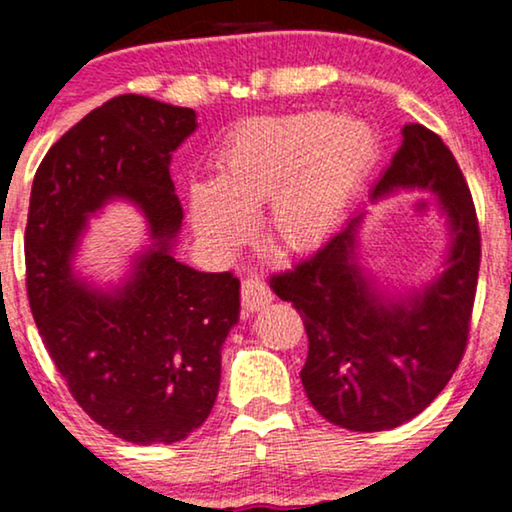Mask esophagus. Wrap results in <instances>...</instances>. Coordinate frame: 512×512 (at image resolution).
Listing matches in <instances>:
<instances>
[{
    "instance_id": "obj_1",
    "label": "esophagus",
    "mask_w": 512,
    "mask_h": 512,
    "mask_svg": "<svg viewBox=\"0 0 512 512\" xmlns=\"http://www.w3.org/2000/svg\"><path fill=\"white\" fill-rule=\"evenodd\" d=\"M272 303V291L263 279L251 277L242 282V305L247 312H261Z\"/></svg>"
}]
</instances>
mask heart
Masks as SVG:
<instances>
[{
	"instance_id": "b5f03b06",
	"label": "heart",
	"mask_w": 512,
	"mask_h": 512,
	"mask_svg": "<svg viewBox=\"0 0 512 512\" xmlns=\"http://www.w3.org/2000/svg\"><path fill=\"white\" fill-rule=\"evenodd\" d=\"M380 153L377 132L359 118L328 111L263 118L242 125L221 153L219 181H193L191 221L216 254L247 240L251 214L270 202L265 242L305 254L328 240Z\"/></svg>"
}]
</instances>
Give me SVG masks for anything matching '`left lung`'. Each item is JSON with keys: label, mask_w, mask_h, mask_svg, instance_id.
I'll return each mask as SVG.
<instances>
[{"label": "left lung", "mask_w": 512, "mask_h": 512, "mask_svg": "<svg viewBox=\"0 0 512 512\" xmlns=\"http://www.w3.org/2000/svg\"><path fill=\"white\" fill-rule=\"evenodd\" d=\"M375 181L370 202L401 191L436 195L447 247L440 272L389 291L363 265L354 214L317 254L270 279L303 317L310 352L300 380L312 408L349 431H387L417 417L450 382L464 354L480 270L471 191L452 151L419 123Z\"/></svg>", "instance_id": "left-lung-1"}]
</instances>
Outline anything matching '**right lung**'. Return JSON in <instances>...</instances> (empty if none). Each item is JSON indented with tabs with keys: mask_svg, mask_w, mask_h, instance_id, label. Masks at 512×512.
Returning <instances> with one entry per match:
<instances>
[{
	"mask_svg": "<svg viewBox=\"0 0 512 512\" xmlns=\"http://www.w3.org/2000/svg\"><path fill=\"white\" fill-rule=\"evenodd\" d=\"M198 128L193 109L121 95L51 146L34 174L25 228L27 296L55 368L97 424L135 445L179 443L202 426L221 382V349L240 319V279L177 261L172 153ZM145 214L150 244L116 285L73 261L109 201Z\"/></svg>",
	"mask_w": 512,
	"mask_h": 512,
	"instance_id": "right-lung-1",
	"label": "right lung"
}]
</instances>
